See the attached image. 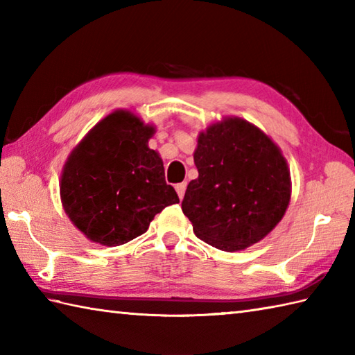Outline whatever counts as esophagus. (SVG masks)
<instances>
[{"label": "esophagus", "mask_w": 355, "mask_h": 355, "mask_svg": "<svg viewBox=\"0 0 355 355\" xmlns=\"http://www.w3.org/2000/svg\"><path fill=\"white\" fill-rule=\"evenodd\" d=\"M186 187H187V184H186V183H178V184L175 186V191H177V193H178L180 200H183V197H184V192H186Z\"/></svg>", "instance_id": "esophagus-1"}]
</instances>
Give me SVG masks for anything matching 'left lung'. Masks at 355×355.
<instances>
[{
  "label": "left lung",
  "instance_id": "obj_1",
  "mask_svg": "<svg viewBox=\"0 0 355 355\" xmlns=\"http://www.w3.org/2000/svg\"><path fill=\"white\" fill-rule=\"evenodd\" d=\"M198 178L187 184L183 214L193 233L224 252L244 250L282 220L291 197L281 149L259 128L225 117L198 135Z\"/></svg>",
  "mask_w": 355,
  "mask_h": 355
}]
</instances>
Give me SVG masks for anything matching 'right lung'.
Masks as SVG:
<instances>
[{
  "label": "right lung",
  "mask_w": 355,
  "mask_h": 355,
  "mask_svg": "<svg viewBox=\"0 0 355 355\" xmlns=\"http://www.w3.org/2000/svg\"><path fill=\"white\" fill-rule=\"evenodd\" d=\"M155 132L131 111L101 120L73 149L61 177L65 214L102 245H122L143 235L164 207L178 202L166 184L163 162L148 141Z\"/></svg>",
  "instance_id": "add662e5"
}]
</instances>
